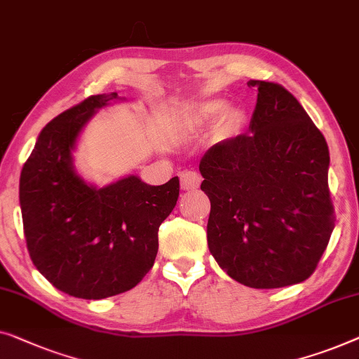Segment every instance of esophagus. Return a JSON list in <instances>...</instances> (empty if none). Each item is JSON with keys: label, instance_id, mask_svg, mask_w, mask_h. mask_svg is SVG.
Masks as SVG:
<instances>
[{"label": "esophagus", "instance_id": "obj_1", "mask_svg": "<svg viewBox=\"0 0 359 359\" xmlns=\"http://www.w3.org/2000/svg\"><path fill=\"white\" fill-rule=\"evenodd\" d=\"M201 177L195 170H185L180 174V185L184 190H196L200 187Z\"/></svg>", "mask_w": 359, "mask_h": 359}]
</instances>
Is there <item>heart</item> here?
Instances as JSON below:
<instances>
[{"label":"heart","instance_id":"b5f03b06","mask_svg":"<svg viewBox=\"0 0 359 359\" xmlns=\"http://www.w3.org/2000/svg\"><path fill=\"white\" fill-rule=\"evenodd\" d=\"M224 108L226 102L221 99H211L196 104L185 112L184 127L190 130H198L213 123L219 117L218 125H216V133H218V136L226 138V136L234 135L242 127L244 117H242V114L237 109L229 107L224 111Z\"/></svg>","mask_w":359,"mask_h":359}]
</instances>
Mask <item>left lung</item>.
<instances>
[{"mask_svg": "<svg viewBox=\"0 0 359 359\" xmlns=\"http://www.w3.org/2000/svg\"><path fill=\"white\" fill-rule=\"evenodd\" d=\"M259 90L249 133L228 138L200 161L208 195V247L232 280L257 290L309 278L329 245L335 210L329 146L281 84Z\"/></svg>", "mask_w": 359, "mask_h": 359, "instance_id": "8db88e82", "label": "left lung"}]
</instances>
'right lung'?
<instances>
[{"label": "right lung", "instance_id": "add662e5", "mask_svg": "<svg viewBox=\"0 0 359 359\" xmlns=\"http://www.w3.org/2000/svg\"><path fill=\"white\" fill-rule=\"evenodd\" d=\"M110 95H89L40 131L19 180L30 260L57 290L104 299L135 287L153 269L158 231L179 198V177L148 185L135 175L95 189L73 169L79 131Z\"/></svg>", "mask_w": 359, "mask_h": 359}]
</instances>
